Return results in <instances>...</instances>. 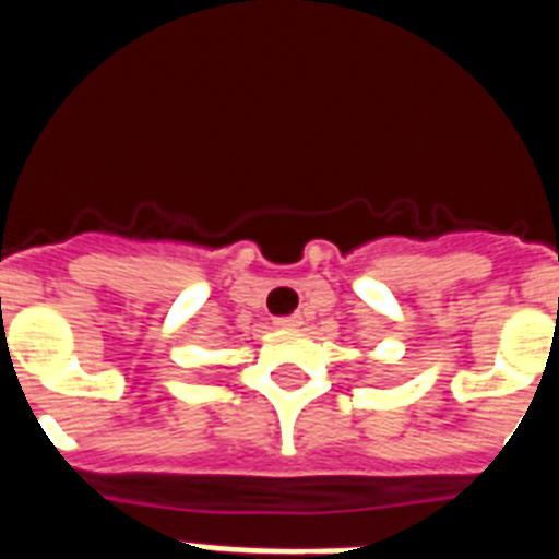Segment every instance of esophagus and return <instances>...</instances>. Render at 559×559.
<instances>
[{
	"mask_svg": "<svg viewBox=\"0 0 559 559\" xmlns=\"http://www.w3.org/2000/svg\"><path fill=\"white\" fill-rule=\"evenodd\" d=\"M274 324H276V328H283V330H296V328H302V316H299V313L280 316Z\"/></svg>",
	"mask_w": 559,
	"mask_h": 559,
	"instance_id": "obj_1",
	"label": "esophagus"
}]
</instances>
